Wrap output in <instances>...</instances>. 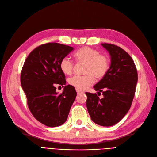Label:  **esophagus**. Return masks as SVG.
I'll return each instance as SVG.
<instances>
[{
    "mask_svg": "<svg viewBox=\"0 0 157 157\" xmlns=\"http://www.w3.org/2000/svg\"><path fill=\"white\" fill-rule=\"evenodd\" d=\"M76 92H77V93H78V94H81V93H83V91H82L81 90L77 89V88H76Z\"/></svg>",
    "mask_w": 157,
    "mask_h": 157,
    "instance_id": "obj_1",
    "label": "esophagus"
}]
</instances>
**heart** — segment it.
Instances as JSON below:
<instances>
[{"label": "heart", "instance_id": "heart-1", "mask_svg": "<svg viewBox=\"0 0 157 157\" xmlns=\"http://www.w3.org/2000/svg\"><path fill=\"white\" fill-rule=\"evenodd\" d=\"M76 59L81 63H86L84 75H74L69 79L70 84L79 90H85L94 82L96 79L103 78L110 67V59L106 55L100 54L98 50L84 47L75 52ZM74 63L69 57L61 60L60 69L65 74L70 75L73 71Z\"/></svg>", "mask_w": 157, "mask_h": 157}]
</instances>
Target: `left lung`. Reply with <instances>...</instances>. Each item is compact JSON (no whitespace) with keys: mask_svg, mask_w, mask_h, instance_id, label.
<instances>
[{"mask_svg":"<svg viewBox=\"0 0 157 157\" xmlns=\"http://www.w3.org/2000/svg\"><path fill=\"white\" fill-rule=\"evenodd\" d=\"M101 45L110 54V67L94 87L98 93L102 92L104 98L100 99L96 94L86 92V106L94 123L111 126L128 112L135 94L138 74L132 57L121 47L109 43Z\"/></svg>","mask_w":157,"mask_h":157,"instance_id":"8db88e82","label":"left lung"}]
</instances>
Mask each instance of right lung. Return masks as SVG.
<instances>
[{
    "mask_svg": "<svg viewBox=\"0 0 157 157\" xmlns=\"http://www.w3.org/2000/svg\"><path fill=\"white\" fill-rule=\"evenodd\" d=\"M74 48L58 43H48L36 47L25 60L21 74V83L31 114L49 127L63 124L67 119L77 92L65 85V76L60 62ZM56 85L64 86L63 92H56Z\"/></svg>",
    "mask_w": 157,
    "mask_h": 157,
    "instance_id": "right-lung-1",
    "label": "right lung"
}]
</instances>
